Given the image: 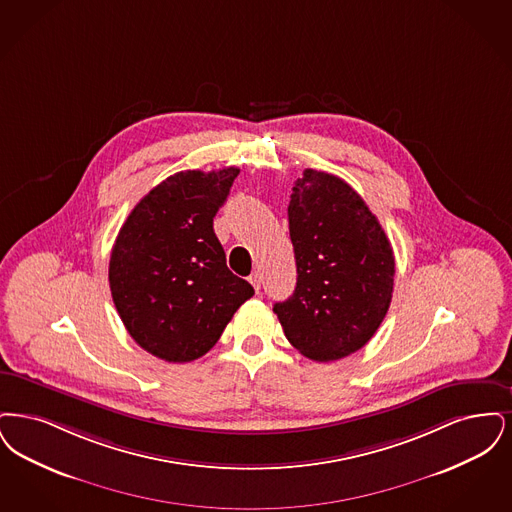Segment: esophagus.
I'll list each match as a JSON object with an SVG mask.
<instances>
[{"label": "esophagus", "instance_id": "34e87169", "mask_svg": "<svg viewBox=\"0 0 512 512\" xmlns=\"http://www.w3.org/2000/svg\"><path fill=\"white\" fill-rule=\"evenodd\" d=\"M248 281L252 283V287H254L256 292H260V289H262V275H260L258 271H254V273L248 277Z\"/></svg>", "mask_w": 512, "mask_h": 512}]
</instances>
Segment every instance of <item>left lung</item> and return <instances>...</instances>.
I'll return each mask as SVG.
<instances>
[{
    "label": "left lung",
    "instance_id": "left-lung-1",
    "mask_svg": "<svg viewBox=\"0 0 512 512\" xmlns=\"http://www.w3.org/2000/svg\"><path fill=\"white\" fill-rule=\"evenodd\" d=\"M296 289L273 312L290 344L313 361L363 348L390 308L396 262L365 200L344 181L312 168L289 204Z\"/></svg>",
    "mask_w": 512,
    "mask_h": 512
}]
</instances>
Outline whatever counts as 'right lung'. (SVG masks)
Wrapping results in <instances>:
<instances>
[{
	"label": "right lung",
	"mask_w": 512,
	"mask_h": 512,
	"mask_svg": "<svg viewBox=\"0 0 512 512\" xmlns=\"http://www.w3.org/2000/svg\"><path fill=\"white\" fill-rule=\"evenodd\" d=\"M239 168L185 170L135 204L112 246V302L149 354L170 363L204 356L254 294L233 275L214 233Z\"/></svg>",
	"instance_id": "right-lung-1"
}]
</instances>
